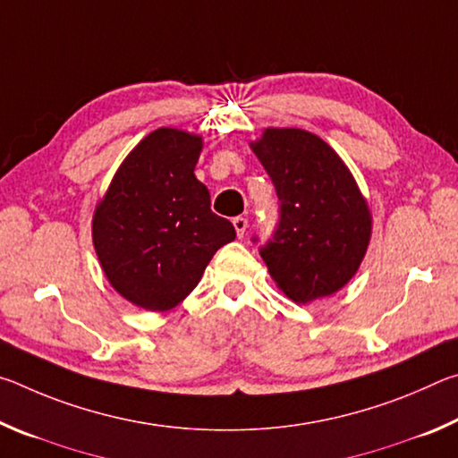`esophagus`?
<instances>
[{
  "instance_id": "34e87169",
  "label": "esophagus",
  "mask_w": 458,
  "mask_h": 458,
  "mask_svg": "<svg viewBox=\"0 0 458 458\" xmlns=\"http://www.w3.org/2000/svg\"><path fill=\"white\" fill-rule=\"evenodd\" d=\"M232 224H234L238 238H242V236H244V232H246V228H248V220L244 218V216H236V218L232 220Z\"/></svg>"
}]
</instances>
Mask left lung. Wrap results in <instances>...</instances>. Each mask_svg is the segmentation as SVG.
<instances>
[{"label":"left lung","instance_id":"obj_1","mask_svg":"<svg viewBox=\"0 0 458 458\" xmlns=\"http://www.w3.org/2000/svg\"><path fill=\"white\" fill-rule=\"evenodd\" d=\"M252 151L278 196L275 232L259 248L270 276L294 303L339 291L358 270L371 234L368 204L350 169L303 129H267Z\"/></svg>","mask_w":458,"mask_h":458}]
</instances>
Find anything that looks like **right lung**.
<instances>
[{"mask_svg":"<svg viewBox=\"0 0 458 458\" xmlns=\"http://www.w3.org/2000/svg\"><path fill=\"white\" fill-rule=\"evenodd\" d=\"M199 151L196 135L153 131L123 161L92 220L106 278L149 311H167L188 297L216 250L236 238L193 175Z\"/></svg>","mask_w":458,"mask_h":458,"instance_id":"add662e5","label":"right lung"}]
</instances>
